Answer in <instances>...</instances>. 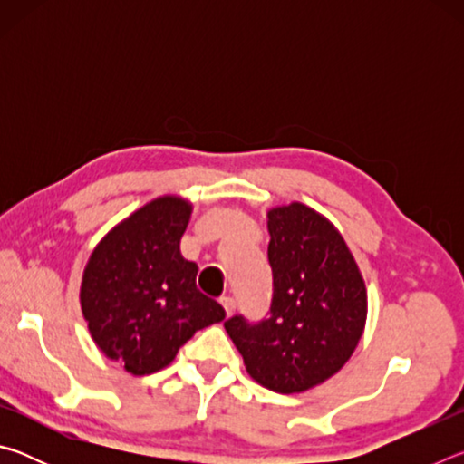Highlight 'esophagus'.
<instances>
[{
    "label": "esophagus",
    "mask_w": 464,
    "mask_h": 464,
    "mask_svg": "<svg viewBox=\"0 0 464 464\" xmlns=\"http://www.w3.org/2000/svg\"><path fill=\"white\" fill-rule=\"evenodd\" d=\"M221 304H223V309H225V313H227V317H231L233 313H235V301L231 296H225V298H221Z\"/></svg>",
    "instance_id": "1"
}]
</instances>
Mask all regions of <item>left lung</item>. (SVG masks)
Instances as JSON below:
<instances>
[{"instance_id": "obj_1", "label": "left lung", "mask_w": 464, "mask_h": 464, "mask_svg": "<svg viewBox=\"0 0 464 464\" xmlns=\"http://www.w3.org/2000/svg\"><path fill=\"white\" fill-rule=\"evenodd\" d=\"M274 295L268 319L225 321L246 371L262 387L303 392L325 382L364 334V278L340 231L303 202L268 210Z\"/></svg>"}]
</instances>
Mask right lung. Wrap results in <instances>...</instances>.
<instances>
[{
	"instance_id": "right-lung-1",
	"label": "right lung",
	"mask_w": 464,
	"mask_h": 464,
	"mask_svg": "<svg viewBox=\"0 0 464 464\" xmlns=\"http://www.w3.org/2000/svg\"><path fill=\"white\" fill-rule=\"evenodd\" d=\"M192 204L160 196L102 239L83 270L80 303L92 340L124 371L166 368L202 327L225 319L196 288L198 266L179 254Z\"/></svg>"
}]
</instances>
